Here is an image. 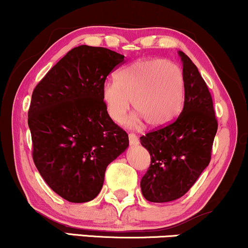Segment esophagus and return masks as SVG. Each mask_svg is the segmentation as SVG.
<instances>
[{
	"mask_svg": "<svg viewBox=\"0 0 248 248\" xmlns=\"http://www.w3.org/2000/svg\"><path fill=\"white\" fill-rule=\"evenodd\" d=\"M129 141H130V145H137L139 143V139L135 133H129Z\"/></svg>",
	"mask_w": 248,
	"mask_h": 248,
	"instance_id": "34e87169",
	"label": "esophagus"
}]
</instances>
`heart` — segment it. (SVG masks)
I'll list each match as a JSON object with an SVG mask.
<instances>
[{"instance_id":"heart-1","label":"heart","mask_w":248,"mask_h":248,"mask_svg":"<svg viewBox=\"0 0 248 248\" xmlns=\"http://www.w3.org/2000/svg\"><path fill=\"white\" fill-rule=\"evenodd\" d=\"M184 94V72L164 58L137 60L122 69L116 80H107L102 87L103 102L117 123L123 121L132 103L137 111L129 121L133 127L144 121L151 127L170 124L182 110Z\"/></svg>"}]
</instances>
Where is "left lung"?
<instances>
[{"label":"left lung","instance_id":"left-lung-1","mask_svg":"<svg viewBox=\"0 0 248 248\" xmlns=\"http://www.w3.org/2000/svg\"><path fill=\"white\" fill-rule=\"evenodd\" d=\"M185 78L184 107L171 123L140 137L151 164L140 180L151 202L176 200L192 187L211 160L218 122L212 96L198 68L179 51Z\"/></svg>","mask_w":248,"mask_h":248}]
</instances>
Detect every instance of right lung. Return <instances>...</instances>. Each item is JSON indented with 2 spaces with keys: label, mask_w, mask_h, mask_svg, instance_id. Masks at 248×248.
Returning a JSON list of instances; mask_svg holds the SVG:
<instances>
[{
  "label": "right lung",
  "mask_w": 248,
  "mask_h": 248,
  "mask_svg": "<svg viewBox=\"0 0 248 248\" xmlns=\"http://www.w3.org/2000/svg\"><path fill=\"white\" fill-rule=\"evenodd\" d=\"M123 63V55L112 50L76 46L32 91V159L49 187L70 202L96 198L108 165L129 146L102 97L107 76Z\"/></svg>",
  "instance_id": "1"
}]
</instances>
